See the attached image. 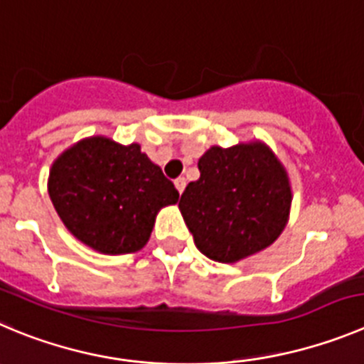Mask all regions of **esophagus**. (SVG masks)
<instances>
[{"instance_id": "1", "label": "esophagus", "mask_w": 364, "mask_h": 364, "mask_svg": "<svg viewBox=\"0 0 364 364\" xmlns=\"http://www.w3.org/2000/svg\"><path fill=\"white\" fill-rule=\"evenodd\" d=\"M174 185H176V188H178V192L183 193V190H185V186H186V179L185 178H178L174 181Z\"/></svg>"}]
</instances>
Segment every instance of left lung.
Returning a JSON list of instances; mask_svg holds the SVG:
<instances>
[{
  "label": "left lung",
  "mask_w": 364,
  "mask_h": 364,
  "mask_svg": "<svg viewBox=\"0 0 364 364\" xmlns=\"http://www.w3.org/2000/svg\"><path fill=\"white\" fill-rule=\"evenodd\" d=\"M198 181L186 185L179 210L203 255L233 264L269 247L289 220L293 188L284 163L260 140L199 158Z\"/></svg>",
  "instance_id": "obj_1"
}]
</instances>
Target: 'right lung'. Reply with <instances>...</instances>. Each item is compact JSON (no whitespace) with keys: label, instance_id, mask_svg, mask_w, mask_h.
<instances>
[{"label":"right lung","instance_id":"right-lung-1","mask_svg":"<svg viewBox=\"0 0 364 364\" xmlns=\"http://www.w3.org/2000/svg\"><path fill=\"white\" fill-rule=\"evenodd\" d=\"M48 193L68 232L104 255L140 251L159 210L179 199L140 144L122 145L100 134L82 138L57 156Z\"/></svg>","mask_w":364,"mask_h":364}]
</instances>
